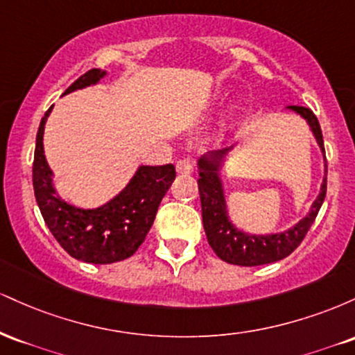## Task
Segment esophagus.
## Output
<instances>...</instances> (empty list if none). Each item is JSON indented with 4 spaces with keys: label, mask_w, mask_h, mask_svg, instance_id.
<instances>
[{
    "label": "esophagus",
    "mask_w": 355,
    "mask_h": 355,
    "mask_svg": "<svg viewBox=\"0 0 355 355\" xmlns=\"http://www.w3.org/2000/svg\"><path fill=\"white\" fill-rule=\"evenodd\" d=\"M177 172L180 175H189L193 172V160H191L190 157L178 160L177 162Z\"/></svg>",
    "instance_id": "esophagus-1"
}]
</instances>
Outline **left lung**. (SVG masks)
I'll use <instances>...</instances> for the list:
<instances>
[{"label":"left lung","mask_w":355,"mask_h":355,"mask_svg":"<svg viewBox=\"0 0 355 355\" xmlns=\"http://www.w3.org/2000/svg\"><path fill=\"white\" fill-rule=\"evenodd\" d=\"M288 108L294 110L295 113H299L300 116L307 120L317 144H319L322 152L325 153L319 120L313 115L312 110L305 107H295V105ZM229 150L230 148H223L217 150V152H210L209 155H203L200 160H198L197 182L198 191H200L202 220L207 240H209L210 247L214 248V252L220 259L229 263H234V266L255 267L282 260L300 245V242H302L309 229L312 227L317 214H319L325 198V191H327V165H325V177L324 182H322L319 197L312 203L311 211L297 225L292 227L291 230L282 232V234L252 235L235 229L234 223L230 222L229 215H227L225 195H223V187L218 177V170L222 166L223 157L229 153Z\"/></svg>","instance_id":"1"}]
</instances>
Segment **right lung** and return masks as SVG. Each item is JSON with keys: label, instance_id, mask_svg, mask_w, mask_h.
<instances>
[{"label": "right lung", "instance_id": "add662e5", "mask_svg": "<svg viewBox=\"0 0 355 355\" xmlns=\"http://www.w3.org/2000/svg\"><path fill=\"white\" fill-rule=\"evenodd\" d=\"M105 75L103 70L93 68L68 87L64 95L98 83ZM51 108L40 123L33 160L35 197L44 223L73 259L88 263H113L128 259L152 229L158 205L175 180V166H140L113 200L93 210L76 209L56 195L53 172L44 158L43 132Z\"/></svg>", "mask_w": 355, "mask_h": 355}]
</instances>
